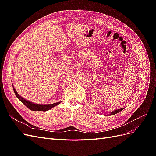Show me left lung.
<instances>
[{"label": "left lung", "mask_w": 156, "mask_h": 156, "mask_svg": "<svg viewBox=\"0 0 156 156\" xmlns=\"http://www.w3.org/2000/svg\"><path fill=\"white\" fill-rule=\"evenodd\" d=\"M122 110H123V108H119V109H117V110H115V111H112L110 114H109V115H115V114H116V113H118V112H119L120 111H121Z\"/></svg>", "instance_id": "8db88e82"}]
</instances>
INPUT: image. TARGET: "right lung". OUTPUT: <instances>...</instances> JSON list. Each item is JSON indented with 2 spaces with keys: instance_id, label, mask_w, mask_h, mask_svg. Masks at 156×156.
I'll list each match as a JSON object with an SVG mask.
<instances>
[{
  "instance_id": "right-lung-1",
  "label": "right lung",
  "mask_w": 156,
  "mask_h": 156,
  "mask_svg": "<svg viewBox=\"0 0 156 156\" xmlns=\"http://www.w3.org/2000/svg\"><path fill=\"white\" fill-rule=\"evenodd\" d=\"M13 91L14 93H15L16 96H17V98L20 100L23 104H24L25 106H27L28 108H29L30 110L31 111H47L51 108H52L53 107L58 105V104L61 103V101L57 102V103H52V104H36V103H32L29 101H27L26 100H25L24 98L21 97L20 95H19L18 93L17 92L16 90L14 88L13 86Z\"/></svg>"
}]
</instances>
